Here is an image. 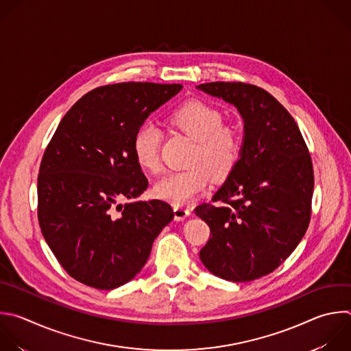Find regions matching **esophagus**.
Wrapping results in <instances>:
<instances>
[{
    "mask_svg": "<svg viewBox=\"0 0 351 351\" xmlns=\"http://www.w3.org/2000/svg\"><path fill=\"white\" fill-rule=\"evenodd\" d=\"M173 212H175V219L176 220H184L191 215V210L186 206H175Z\"/></svg>",
    "mask_w": 351,
    "mask_h": 351,
    "instance_id": "esophagus-1",
    "label": "esophagus"
}]
</instances>
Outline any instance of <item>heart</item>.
<instances>
[{"label": "heart", "mask_w": 351, "mask_h": 351, "mask_svg": "<svg viewBox=\"0 0 351 351\" xmlns=\"http://www.w3.org/2000/svg\"><path fill=\"white\" fill-rule=\"evenodd\" d=\"M168 120L172 127L195 142L189 160L191 168L168 173L156 183L154 193L158 198L182 206L204 193L212 176L223 180L231 175L241 157L243 138L236 128L221 125L223 115L217 108L199 100L175 107ZM161 136V130L152 121L136 130L132 153L142 169L160 171Z\"/></svg>", "instance_id": "heart-1"}]
</instances>
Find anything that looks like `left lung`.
<instances>
[{
	"label": "left lung",
	"instance_id": "1",
	"mask_svg": "<svg viewBox=\"0 0 351 351\" xmlns=\"http://www.w3.org/2000/svg\"><path fill=\"white\" fill-rule=\"evenodd\" d=\"M197 89L234 106L244 121L237 167L212 201L195 208L210 228L199 252L216 277L248 282L274 271L308 227L313 164L298 124L267 90L244 82H208Z\"/></svg>",
	"mask_w": 351,
	"mask_h": 351
}]
</instances>
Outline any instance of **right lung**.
Segmentation results:
<instances>
[{
	"label": "right lung",
	"mask_w": 351,
	"mask_h": 351,
	"mask_svg": "<svg viewBox=\"0 0 351 351\" xmlns=\"http://www.w3.org/2000/svg\"><path fill=\"white\" fill-rule=\"evenodd\" d=\"M180 84L121 82L84 95L62 119L38 175L43 236L77 281L114 289L146 265L153 243L173 219L161 199L139 197L149 186L132 153L136 130L178 95Z\"/></svg>",
	"instance_id": "right-lung-1"
}]
</instances>
